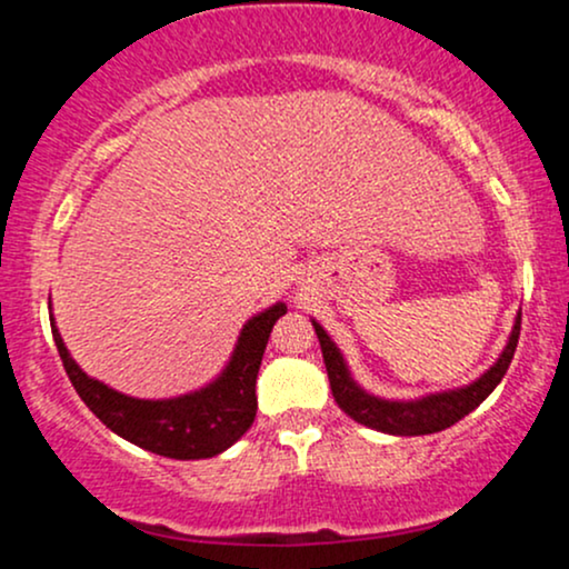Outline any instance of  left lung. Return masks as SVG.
<instances>
[{"label": "left lung", "mask_w": 569, "mask_h": 569, "mask_svg": "<svg viewBox=\"0 0 569 569\" xmlns=\"http://www.w3.org/2000/svg\"><path fill=\"white\" fill-rule=\"evenodd\" d=\"M316 326L318 342H321L323 350V363L326 371H329V385L331 393H335V401L345 415H350L352 420L361 422V426L382 430V433L390 436H428L439 433V430L455 426L462 417L471 415V411L479 407L485 398L498 388L502 377H506L508 367L513 361L516 345H519V331H521V316L516 318L511 337H508L506 350L498 358L495 367H489L479 380L466 385V388L447 390V393H433L426 398H417V401H385V398L369 396L367 390H361L356 380L350 377L348 367H345L342 352L331 337L326 335L323 326L312 321Z\"/></svg>", "instance_id": "8db88e82"}]
</instances>
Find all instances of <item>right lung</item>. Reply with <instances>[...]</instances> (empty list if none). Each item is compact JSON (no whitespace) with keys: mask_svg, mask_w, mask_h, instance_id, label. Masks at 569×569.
Returning <instances> with one entry per match:
<instances>
[{"mask_svg":"<svg viewBox=\"0 0 569 569\" xmlns=\"http://www.w3.org/2000/svg\"><path fill=\"white\" fill-rule=\"evenodd\" d=\"M280 316H286L283 302L253 316L240 331L230 363L217 380L194 393L162 401L117 393L109 385L88 377L69 356L56 321H50V329L71 385L103 426L154 455L202 460L230 449L251 428L257 417V375L267 339Z\"/></svg>","mask_w":569,"mask_h":569,"instance_id":"obj_1","label":"right lung"}]
</instances>
